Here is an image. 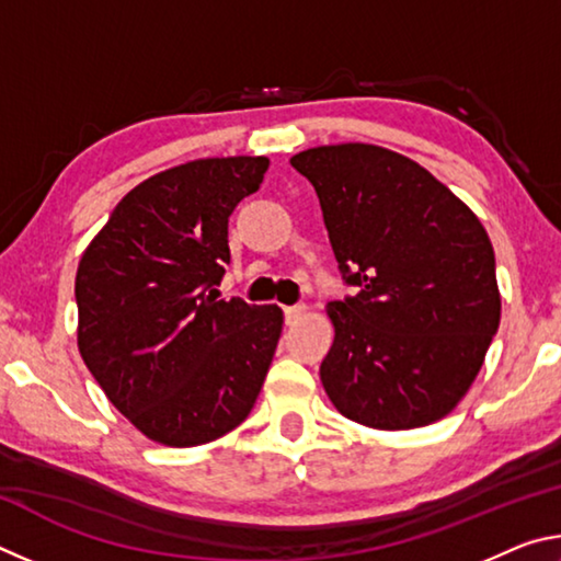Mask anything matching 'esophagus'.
Here are the masks:
<instances>
[{
  "mask_svg": "<svg viewBox=\"0 0 561 561\" xmlns=\"http://www.w3.org/2000/svg\"><path fill=\"white\" fill-rule=\"evenodd\" d=\"M307 314V307L304 304H294V307H284V319H287V324H297V321Z\"/></svg>",
  "mask_w": 561,
  "mask_h": 561,
  "instance_id": "obj_1",
  "label": "esophagus"
}]
</instances>
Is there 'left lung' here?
I'll return each mask as SVG.
<instances>
[{"label": "left lung", "instance_id": "8db88e82", "mask_svg": "<svg viewBox=\"0 0 561 561\" xmlns=\"http://www.w3.org/2000/svg\"><path fill=\"white\" fill-rule=\"evenodd\" d=\"M314 185L354 297L329 304L321 383L341 415L421 428L468 393L500 327L495 250L468 205L411 158L341 144L291 158Z\"/></svg>", "mask_w": 561, "mask_h": 561}]
</instances>
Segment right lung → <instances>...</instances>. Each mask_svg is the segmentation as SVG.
<instances>
[{"label":"right lung","instance_id":"add662e5","mask_svg":"<svg viewBox=\"0 0 561 561\" xmlns=\"http://www.w3.org/2000/svg\"><path fill=\"white\" fill-rule=\"evenodd\" d=\"M267 158H205L123 197L76 272L79 351L118 411L170 448L222 438L250 415L282 334L277 304L217 299L227 220Z\"/></svg>","mask_w":561,"mask_h":561}]
</instances>
